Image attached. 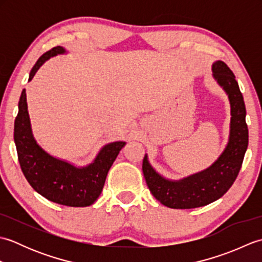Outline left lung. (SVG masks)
<instances>
[{
	"label": "left lung",
	"instance_id": "8db88e82",
	"mask_svg": "<svg viewBox=\"0 0 262 262\" xmlns=\"http://www.w3.org/2000/svg\"><path fill=\"white\" fill-rule=\"evenodd\" d=\"M211 72L215 81L229 97L231 105L230 135L224 151L207 169L180 180H170L161 176L149 163L147 154L143 160V173L149 191L169 208L202 207L221 198L235 181L248 148L246 104L235 75L222 60H216L211 65Z\"/></svg>",
	"mask_w": 262,
	"mask_h": 262
}]
</instances>
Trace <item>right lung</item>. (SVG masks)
Here are the masks:
<instances>
[{"label":"right lung","instance_id":"right-lung-1","mask_svg":"<svg viewBox=\"0 0 262 262\" xmlns=\"http://www.w3.org/2000/svg\"><path fill=\"white\" fill-rule=\"evenodd\" d=\"M65 48L57 46L41 55L30 71L31 81L40 66L56 55L66 54ZM19 113L14 121V143L18 159L26 179L42 197L70 207H86L101 193L105 178L126 142L105 144L90 164L76 166L68 161L53 157L33 137L26 89L19 100Z\"/></svg>","mask_w":262,"mask_h":262}]
</instances>
